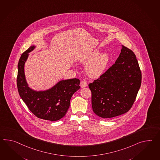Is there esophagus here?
<instances>
[{
  "label": "esophagus",
  "instance_id": "obj_1",
  "mask_svg": "<svg viewBox=\"0 0 160 160\" xmlns=\"http://www.w3.org/2000/svg\"><path fill=\"white\" fill-rule=\"evenodd\" d=\"M87 85V82L85 81V80H82L81 81V82H80V86H81V87L82 88H83V87H85Z\"/></svg>",
  "mask_w": 160,
  "mask_h": 160
}]
</instances>
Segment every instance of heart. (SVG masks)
I'll list each match as a JSON object with an SVG mask.
<instances>
[{
  "label": "heart",
  "instance_id": "b5f03b06",
  "mask_svg": "<svg viewBox=\"0 0 160 160\" xmlns=\"http://www.w3.org/2000/svg\"><path fill=\"white\" fill-rule=\"evenodd\" d=\"M99 53L98 50H95L82 60L84 64L89 62L86 67V72L92 78H98L102 75L109 63L110 56L108 54Z\"/></svg>",
  "mask_w": 160,
  "mask_h": 160
}]
</instances>
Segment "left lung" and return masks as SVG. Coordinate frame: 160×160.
I'll return each instance as SVG.
<instances>
[{
	"label": "left lung",
	"mask_w": 160,
	"mask_h": 160,
	"mask_svg": "<svg viewBox=\"0 0 160 160\" xmlns=\"http://www.w3.org/2000/svg\"><path fill=\"white\" fill-rule=\"evenodd\" d=\"M141 80V71L135 54L122 45L115 64L88 84L93 112L103 118L127 112L135 102Z\"/></svg>",
	"instance_id": "obj_1"
}]
</instances>
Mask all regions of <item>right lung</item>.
<instances>
[{"label":"right lung","instance_id":"1","mask_svg":"<svg viewBox=\"0 0 160 160\" xmlns=\"http://www.w3.org/2000/svg\"><path fill=\"white\" fill-rule=\"evenodd\" d=\"M30 46L19 58L17 84L18 92L29 110L37 117L56 121L65 116L70 106L73 93L80 89V80L71 78L58 82L53 88L45 91H34L28 86L24 73V64L28 53L34 49Z\"/></svg>","mask_w":160,"mask_h":160}]
</instances>
